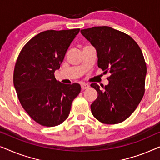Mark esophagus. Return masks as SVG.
I'll return each mask as SVG.
<instances>
[{
    "instance_id": "obj_1",
    "label": "esophagus",
    "mask_w": 160,
    "mask_h": 160,
    "mask_svg": "<svg viewBox=\"0 0 160 160\" xmlns=\"http://www.w3.org/2000/svg\"><path fill=\"white\" fill-rule=\"evenodd\" d=\"M81 87H82V89H86L87 88H89V85L87 84H85V83H82L81 84Z\"/></svg>"
}]
</instances>
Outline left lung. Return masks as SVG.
Instances as JSON below:
<instances>
[{"instance_id":"1","label":"left lung","mask_w":160,"mask_h":160,"mask_svg":"<svg viewBox=\"0 0 160 160\" xmlns=\"http://www.w3.org/2000/svg\"><path fill=\"white\" fill-rule=\"evenodd\" d=\"M81 33L95 48L98 66L110 73L102 89L91 84L98 92L92 113L102 123L122 122L134 112L145 92L146 64L141 48L130 36L108 26L84 29Z\"/></svg>"}]
</instances>
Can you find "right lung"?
<instances>
[{
  "label": "right lung",
  "mask_w": 160,
  "mask_h": 160,
  "mask_svg": "<svg viewBox=\"0 0 160 160\" xmlns=\"http://www.w3.org/2000/svg\"><path fill=\"white\" fill-rule=\"evenodd\" d=\"M79 30L41 32L26 43L17 60L14 85L19 100L28 115L42 126L62 124L81 91L78 84H62L54 76Z\"/></svg>",
  "instance_id": "right-lung-1"
}]
</instances>
